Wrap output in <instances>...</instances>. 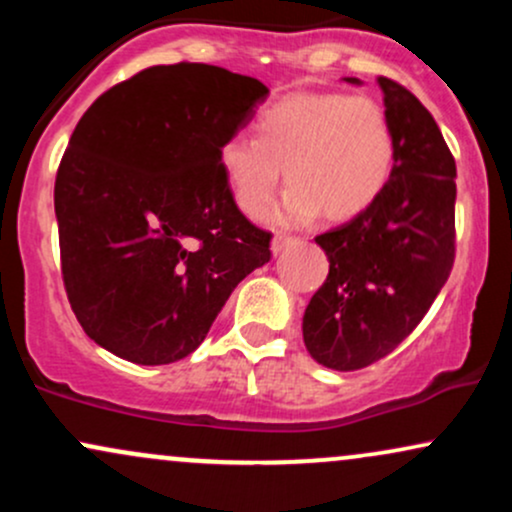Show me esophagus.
<instances>
[{"mask_svg": "<svg viewBox=\"0 0 512 512\" xmlns=\"http://www.w3.org/2000/svg\"><path fill=\"white\" fill-rule=\"evenodd\" d=\"M303 240L296 238V236H286V233H276V236L272 238V252L274 255H279L281 250L289 248V245H301Z\"/></svg>", "mask_w": 512, "mask_h": 512, "instance_id": "obj_1", "label": "esophagus"}]
</instances>
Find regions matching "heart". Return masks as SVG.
<instances>
[{
	"label": "heart",
	"mask_w": 512,
	"mask_h": 512,
	"mask_svg": "<svg viewBox=\"0 0 512 512\" xmlns=\"http://www.w3.org/2000/svg\"><path fill=\"white\" fill-rule=\"evenodd\" d=\"M223 178L238 209L260 219L291 185L289 221H346L366 211L390 180L395 132L385 105L370 96L293 93L255 117V139L236 134L219 151Z\"/></svg>",
	"instance_id": "1"
}]
</instances>
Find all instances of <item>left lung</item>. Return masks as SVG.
Wrapping results in <instances>:
<instances>
[{"label":"left lung","instance_id":"8db88e82","mask_svg":"<svg viewBox=\"0 0 512 512\" xmlns=\"http://www.w3.org/2000/svg\"><path fill=\"white\" fill-rule=\"evenodd\" d=\"M378 86L395 132L390 180L366 211L315 238L330 274L305 308L303 342L332 370L366 368L395 351L455 262V158L414 93L387 76Z\"/></svg>","mask_w":512,"mask_h":512}]
</instances>
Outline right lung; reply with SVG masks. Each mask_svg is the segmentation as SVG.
<instances>
[{
    "instance_id": "add662e5",
    "label": "right lung",
    "mask_w": 512,
    "mask_h": 512,
    "mask_svg": "<svg viewBox=\"0 0 512 512\" xmlns=\"http://www.w3.org/2000/svg\"><path fill=\"white\" fill-rule=\"evenodd\" d=\"M269 88L214 64L149 67L76 125L55 180L62 279L84 332L163 366L207 337L272 233L240 214L219 151Z\"/></svg>"
}]
</instances>
